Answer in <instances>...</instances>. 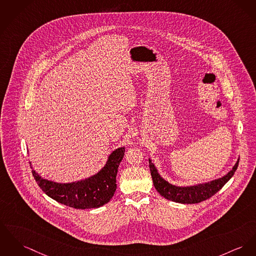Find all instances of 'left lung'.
Instances as JSON below:
<instances>
[{
  "label": "left lung",
  "instance_id": "obj_1",
  "mask_svg": "<svg viewBox=\"0 0 256 256\" xmlns=\"http://www.w3.org/2000/svg\"><path fill=\"white\" fill-rule=\"evenodd\" d=\"M148 161H150V174H152L155 189L164 198L170 200L172 202L182 203V204H197L214 196L233 176L238 165V159L237 163L234 165L232 170L224 176L220 178L218 180H214L204 184H199L191 186H176L166 182L158 174L152 161L150 159H148Z\"/></svg>",
  "mask_w": 256,
  "mask_h": 256
}]
</instances>
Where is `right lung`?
I'll return each mask as SVG.
<instances>
[{
  "label": "right lung",
  "mask_w": 256,
  "mask_h": 256,
  "mask_svg": "<svg viewBox=\"0 0 256 256\" xmlns=\"http://www.w3.org/2000/svg\"><path fill=\"white\" fill-rule=\"evenodd\" d=\"M124 152L125 148L116 150L110 154L106 165L97 174L68 184L42 178L32 166L31 169L38 186L58 203L80 210L100 208L110 202L116 190V174Z\"/></svg>",
  "instance_id": "1"
}]
</instances>
